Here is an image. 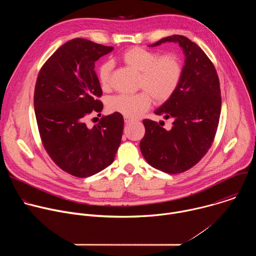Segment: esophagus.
<instances>
[{
  "label": "esophagus",
  "instance_id": "1",
  "mask_svg": "<svg viewBox=\"0 0 256 256\" xmlns=\"http://www.w3.org/2000/svg\"><path fill=\"white\" fill-rule=\"evenodd\" d=\"M134 122V120H132V118H124V122L126 124H132Z\"/></svg>",
  "mask_w": 256,
  "mask_h": 256
}]
</instances>
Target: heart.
<instances>
[{"mask_svg": "<svg viewBox=\"0 0 256 256\" xmlns=\"http://www.w3.org/2000/svg\"><path fill=\"white\" fill-rule=\"evenodd\" d=\"M122 62L140 72L136 94H118L110 98L108 108L112 112L128 118H136L148 110L152 99L157 104L168 101L177 90L184 68L180 58L173 54L161 56L158 52L140 46L124 50ZM114 62H104L98 70V80L102 89L110 87Z\"/></svg>", "mask_w": 256, "mask_h": 256, "instance_id": "heart-1", "label": "heart"}]
</instances>
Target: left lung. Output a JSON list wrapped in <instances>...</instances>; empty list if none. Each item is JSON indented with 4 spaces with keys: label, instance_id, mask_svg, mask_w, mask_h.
Instances as JSON below:
<instances>
[{
    "label": "left lung",
    "instance_id": "left-lung-1",
    "mask_svg": "<svg viewBox=\"0 0 256 256\" xmlns=\"http://www.w3.org/2000/svg\"><path fill=\"white\" fill-rule=\"evenodd\" d=\"M178 42L186 54L180 84L173 96L155 112L166 120L173 118L172 128L144 120L146 134L140 142V152L152 167L169 174L182 173L194 166L212 147L221 114L220 81L214 64L204 52L182 35L162 38Z\"/></svg>",
    "mask_w": 256,
    "mask_h": 256
}]
</instances>
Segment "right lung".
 Wrapping results in <instances>:
<instances>
[{
  "label": "right lung",
  "mask_w": 256,
  "mask_h": 256,
  "mask_svg": "<svg viewBox=\"0 0 256 256\" xmlns=\"http://www.w3.org/2000/svg\"><path fill=\"white\" fill-rule=\"evenodd\" d=\"M84 38L58 48L42 66L34 89V112L44 147L64 172L92 176L114 161L122 142L124 116H102L87 126L92 114L101 116L102 89L95 62L112 52Z\"/></svg>",
  "instance_id": "right-lung-1"
}]
</instances>
